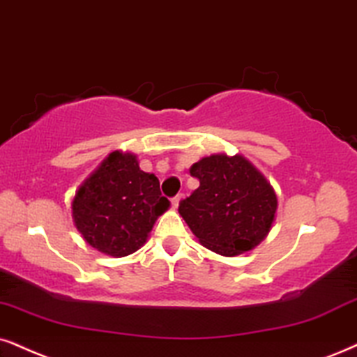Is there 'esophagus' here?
<instances>
[{"mask_svg": "<svg viewBox=\"0 0 357 357\" xmlns=\"http://www.w3.org/2000/svg\"><path fill=\"white\" fill-rule=\"evenodd\" d=\"M181 197H183V194H178V196H174L173 199H171V204H173V207H178L179 201H181Z\"/></svg>", "mask_w": 357, "mask_h": 357, "instance_id": "34e87169", "label": "esophagus"}]
</instances>
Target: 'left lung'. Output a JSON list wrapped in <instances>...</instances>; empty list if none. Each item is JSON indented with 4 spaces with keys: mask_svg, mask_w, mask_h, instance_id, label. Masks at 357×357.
I'll return each mask as SVG.
<instances>
[{
    "mask_svg": "<svg viewBox=\"0 0 357 357\" xmlns=\"http://www.w3.org/2000/svg\"><path fill=\"white\" fill-rule=\"evenodd\" d=\"M199 188L179 202V214L202 245L232 257L254 249L272 227L277 196L241 155H212L192 165Z\"/></svg>",
    "mask_w": 357,
    "mask_h": 357,
    "instance_id": "8db88e82",
    "label": "left lung"
}]
</instances>
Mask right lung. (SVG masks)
<instances>
[{
	"label": "right lung",
	"mask_w": 357,
	"mask_h": 357,
	"mask_svg": "<svg viewBox=\"0 0 357 357\" xmlns=\"http://www.w3.org/2000/svg\"><path fill=\"white\" fill-rule=\"evenodd\" d=\"M168 207L156 176L139 169L135 155L114 151L75 194L72 218L93 249L125 257L146 242Z\"/></svg>",
	"instance_id": "obj_1"
}]
</instances>
